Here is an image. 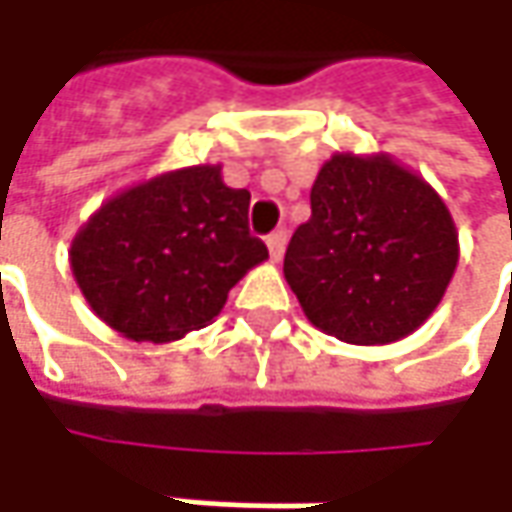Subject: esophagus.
<instances>
[{
	"mask_svg": "<svg viewBox=\"0 0 512 512\" xmlns=\"http://www.w3.org/2000/svg\"><path fill=\"white\" fill-rule=\"evenodd\" d=\"M285 247H287L285 230H276V233H270V236H267V250H270V259H273V262H279V259L285 256Z\"/></svg>",
	"mask_w": 512,
	"mask_h": 512,
	"instance_id": "obj_1",
	"label": "esophagus"
}]
</instances>
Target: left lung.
<instances>
[{
    "instance_id": "8db88e82",
    "label": "left lung",
    "mask_w": 512,
    "mask_h": 512,
    "mask_svg": "<svg viewBox=\"0 0 512 512\" xmlns=\"http://www.w3.org/2000/svg\"><path fill=\"white\" fill-rule=\"evenodd\" d=\"M456 262L453 216L422 176L384 153H336L287 245L285 279L319 330L347 344H390L424 325Z\"/></svg>"
}]
</instances>
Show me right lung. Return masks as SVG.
I'll use <instances>...</instances> for the list:
<instances>
[{
  "label": "right lung",
  "mask_w": 512,
  "mask_h": 512,
  "mask_svg": "<svg viewBox=\"0 0 512 512\" xmlns=\"http://www.w3.org/2000/svg\"><path fill=\"white\" fill-rule=\"evenodd\" d=\"M250 193L222 165L162 173L108 199L70 245L90 310L133 342H173L210 325L230 287L267 259L247 227Z\"/></svg>",
  "instance_id": "1"
}]
</instances>
